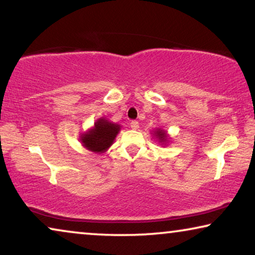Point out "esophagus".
<instances>
[{"label": "esophagus", "mask_w": 255, "mask_h": 255, "mask_svg": "<svg viewBox=\"0 0 255 255\" xmlns=\"http://www.w3.org/2000/svg\"><path fill=\"white\" fill-rule=\"evenodd\" d=\"M130 127H131L132 129H138V128H139V124H138V121L132 120L131 123H130Z\"/></svg>", "instance_id": "esophagus-1"}]
</instances>
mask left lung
Wrapping results in <instances>:
<instances>
[{
  "mask_svg": "<svg viewBox=\"0 0 255 255\" xmlns=\"http://www.w3.org/2000/svg\"><path fill=\"white\" fill-rule=\"evenodd\" d=\"M154 135L160 143L166 144L167 142H168V136H167L166 131L162 130V129H157V130L154 131Z\"/></svg>",
  "mask_w": 255,
  "mask_h": 255,
  "instance_id": "8db88e82",
  "label": "left lung"
}]
</instances>
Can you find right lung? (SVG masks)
<instances>
[{
	"mask_svg": "<svg viewBox=\"0 0 255 255\" xmlns=\"http://www.w3.org/2000/svg\"><path fill=\"white\" fill-rule=\"evenodd\" d=\"M119 130L120 125L113 124L105 118H100L93 128L81 135L80 140L87 150L95 153H103L112 145Z\"/></svg>",
	"mask_w": 255,
	"mask_h": 255,
	"instance_id": "obj_1",
	"label": "right lung"
}]
</instances>
